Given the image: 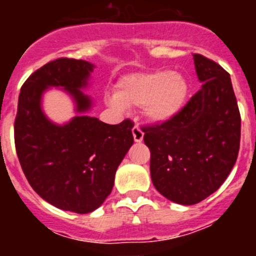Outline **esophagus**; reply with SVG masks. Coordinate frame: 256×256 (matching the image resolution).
<instances>
[{"mask_svg":"<svg viewBox=\"0 0 256 256\" xmlns=\"http://www.w3.org/2000/svg\"><path fill=\"white\" fill-rule=\"evenodd\" d=\"M132 133H133V140H134V142H142V140H144V132L141 130L140 126L136 124V126H133Z\"/></svg>","mask_w":256,"mask_h":256,"instance_id":"1","label":"esophagus"}]
</instances>
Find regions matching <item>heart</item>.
<instances>
[{
  "label": "heart",
  "instance_id": "heart-1",
  "mask_svg": "<svg viewBox=\"0 0 256 256\" xmlns=\"http://www.w3.org/2000/svg\"><path fill=\"white\" fill-rule=\"evenodd\" d=\"M188 94L186 78L178 72L130 74L116 84V94H108L106 104L119 112L126 106H142L154 123H165L180 112Z\"/></svg>",
  "mask_w": 256,
  "mask_h": 256
}]
</instances>
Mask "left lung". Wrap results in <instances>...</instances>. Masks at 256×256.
<instances>
[{
    "mask_svg": "<svg viewBox=\"0 0 256 256\" xmlns=\"http://www.w3.org/2000/svg\"><path fill=\"white\" fill-rule=\"evenodd\" d=\"M201 90L173 119L144 128L154 186L180 205L198 204L216 191L236 162L241 118L230 74L195 54Z\"/></svg>",
    "mask_w": 256,
    "mask_h": 256,
    "instance_id": "left-lung-1",
    "label": "left lung"
}]
</instances>
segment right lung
<instances>
[{"mask_svg": "<svg viewBox=\"0 0 256 256\" xmlns=\"http://www.w3.org/2000/svg\"><path fill=\"white\" fill-rule=\"evenodd\" d=\"M94 69L76 58L47 62L22 84L15 119V148L32 188L54 206L78 214L104 204L133 144L130 120L112 126L87 115L94 100L83 91ZM52 86L74 102L77 115L64 124L48 120L42 108L44 92Z\"/></svg>", "mask_w": 256, "mask_h": 256, "instance_id": "add662e5", "label": "right lung"}]
</instances>
